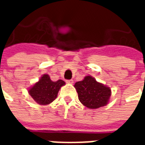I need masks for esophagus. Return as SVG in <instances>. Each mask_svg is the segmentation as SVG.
Wrapping results in <instances>:
<instances>
[{
	"instance_id": "obj_1",
	"label": "esophagus",
	"mask_w": 145,
	"mask_h": 145,
	"mask_svg": "<svg viewBox=\"0 0 145 145\" xmlns=\"http://www.w3.org/2000/svg\"><path fill=\"white\" fill-rule=\"evenodd\" d=\"M66 82L67 83H68V84H73V83H74V81H73L72 79H71V80H67Z\"/></svg>"
}]
</instances>
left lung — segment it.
<instances>
[{
  "label": "left lung",
  "instance_id": "left-lung-1",
  "mask_svg": "<svg viewBox=\"0 0 145 145\" xmlns=\"http://www.w3.org/2000/svg\"><path fill=\"white\" fill-rule=\"evenodd\" d=\"M74 87L80 102L88 109L106 106L111 95L110 88L96 82L91 76H86L84 80L76 82Z\"/></svg>",
  "mask_w": 145,
  "mask_h": 145
}]
</instances>
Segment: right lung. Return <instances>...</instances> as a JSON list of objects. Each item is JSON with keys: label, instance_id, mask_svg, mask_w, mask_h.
<instances>
[{"label": "right lung", "instance_id": "1", "mask_svg": "<svg viewBox=\"0 0 145 145\" xmlns=\"http://www.w3.org/2000/svg\"><path fill=\"white\" fill-rule=\"evenodd\" d=\"M65 85L62 80L51 81L48 74H43L40 80L29 90L30 95L36 103L48 105L56 99L60 87Z\"/></svg>", "mask_w": 145, "mask_h": 145}]
</instances>
